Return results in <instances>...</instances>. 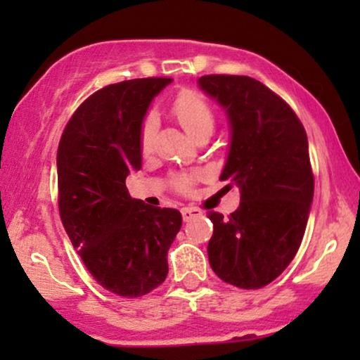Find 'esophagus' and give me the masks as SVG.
I'll return each mask as SVG.
<instances>
[{"label":"esophagus","instance_id":"34e87169","mask_svg":"<svg viewBox=\"0 0 360 360\" xmlns=\"http://www.w3.org/2000/svg\"><path fill=\"white\" fill-rule=\"evenodd\" d=\"M198 214H201V211L196 208V206H185V208H181V216H184L185 221Z\"/></svg>","mask_w":360,"mask_h":360}]
</instances>
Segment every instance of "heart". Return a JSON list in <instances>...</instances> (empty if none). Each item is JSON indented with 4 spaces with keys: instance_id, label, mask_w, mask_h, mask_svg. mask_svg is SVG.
<instances>
[{
    "instance_id": "b5f03b06",
    "label": "heart",
    "mask_w": 360,
    "mask_h": 360,
    "mask_svg": "<svg viewBox=\"0 0 360 360\" xmlns=\"http://www.w3.org/2000/svg\"><path fill=\"white\" fill-rule=\"evenodd\" d=\"M172 115L195 139L206 131H213V111H211L208 101L205 100L203 95H200L195 90H184L175 96L174 103H172ZM152 134H154V116L149 115L141 127V147L144 152L149 150ZM193 175H179L174 180V185L176 190L188 193V191H191V186H193Z\"/></svg>"
}]
</instances>
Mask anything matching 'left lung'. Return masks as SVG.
I'll use <instances>...</instances> for the list:
<instances>
[{
  "label": "left lung",
  "mask_w": 360,
  "mask_h": 360,
  "mask_svg": "<svg viewBox=\"0 0 360 360\" xmlns=\"http://www.w3.org/2000/svg\"><path fill=\"white\" fill-rule=\"evenodd\" d=\"M198 86L228 116L219 179L240 191L229 218L208 214L210 265L226 283L262 288L288 267L307 229L314 193L307 132L292 108L255 78L206 75Z\"/></svg>",
  "instance_id": "left-lung-1"
}]
</instances>
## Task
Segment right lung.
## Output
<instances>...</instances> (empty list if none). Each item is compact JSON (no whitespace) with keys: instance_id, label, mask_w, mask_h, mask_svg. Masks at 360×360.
Wrapping results in <instances>:
<instances>
[{"instance_id":"right-lung-1","label":"right lung","mask_w":360,"mask_h":360,"mask_svg":"<svg viewBox=\"0 0 360 360\" xmlns=\"http://www.w3.org/2000/svg\"><path fill=\"white\" fill-rule=\"evenodd\" d=\"M172 78L108 85L82 103L57 150L58 210L68 238L101 287L142 297L169 274L179 210L131 198L126 176L142 165L141 127Z\"/></svg>"}]
</instances>
